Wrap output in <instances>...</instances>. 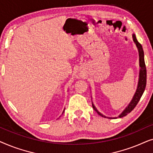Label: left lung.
<instances>
[{
    "mask_svg": "<svg viewBox=\"0 0 153 153\" xmlns=\"http://www.w3.org/2000/svg\"><path fill=\"white\" fill-rule=\"evenodd\" d=\"M132 37H133L134 42V43L136 44V45H137V47L138 48V50H139V65L141 67V69H140V73H139V83H138L137 91H136L135 95L134 96L133 99L131 100V101L130 103H129L128 106H127V107L123 111L122 114L119 116V118H123V117L127 116V114H129V113H130L131 111L135 108V106H137L138 102H139L140 99H141L144 91H145L146 85V78H147V74H146V67L145 64V60H144L143 50L141 44L137 41V37H136V35L134 34H133ZM93 107L94 108V110H95V111H97V113L100 115V116L104 117V118H106V116H103L101 113L98 111L97 108H95V106H94L93 104ZM108 118L111 119L113 118Z\"/></svg>",
    "mask_w": 153,
    "mask_h": 153,
    "instance_id": "left-lung-1",
    "label": "left lung"
}]
</instances>
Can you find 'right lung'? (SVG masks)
<instances>
[{
    "label": "right lung",
    "instance_id": "add662e5",
    "mask_svg": "<svg viewBox=\"0 0 153 153\" xmlns=\"http://www.w3.org/2000/svg\"><path fill=\"white\" fill-rule=\"evenodd\" d=\"M63 112H64V111H63Z\"/></svg>",
    "mask_w": 153,
    "mask_h": 153
}]
</instances>
